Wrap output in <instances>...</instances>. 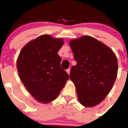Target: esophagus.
<instances>
[{"instance_id":"34e87169","label":"esophagus","mask_w":128,"mask_h":128,"mask_svg":"<svg viewBox=\"0 0 128 128\" xmlns=\"http://www.w3.org/2000/svg\"><path fill=\"white\" fill-rule=\"evenodd\" d=\"M66 72H68V74H70V68L68 69V70H66Z\"/></svg>"}]
</instances>
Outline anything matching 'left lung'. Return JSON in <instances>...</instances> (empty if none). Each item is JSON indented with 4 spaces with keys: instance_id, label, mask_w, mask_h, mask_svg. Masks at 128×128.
I'll return each instance as SVG.
<instances>
[{
    "instance_id": "obj_1",
    "label": "left lung",
    "mask_w": 128,
    "mask_h": 128,
    "mask_svg": "<svg viewBox=\"0 0 128 128\" xmlns=\"http://www.w3.org/2000/svg\"><path fill=\"white\" fill-rule=\"evenodd\" d=\"M76 65L70 79L78 100L86 107H93L104 100L111 90L118 71L117 58L111 48L93 37L84 36L69 42Z\"/></svg>"
}]
</instances>
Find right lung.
Listing matches in <instances>:
<instances>
[{
	"label": "right lung",
	"instance_id": "1",
	"mask_svg": "<svg viewBox=\"0 0 128 128\" xmlns=\"http://www.w3.org/2000/svg\"><path fill=\"white\" fill-rule=\"evenodd\" d=\"M64 42L63 39L44 34L29 41L20 52L16 60L20 78L40 103L56 100L69 79L57 54Z\"/></svg>",
	"mask_w": 128,
	"mask_h": 128
}]
</instances>
